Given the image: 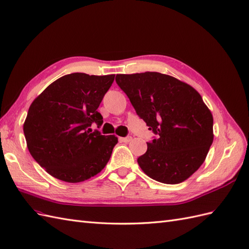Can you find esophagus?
Returning <instances> with one entry per match:
<instances>
[{
  "label": "esophagus",
  "instance_id": "1",
  "mask_svg": "<svg viewBox=\"0 0 249 249\" xmlns=\"http://www.w3.org/2000/svg\"><path fill=\"white\" fill-rule=\"evenodd\" d=\"M132 140V138L131 137H126V138H120V141L121 142H123V143H128V142H130Z\"/></svg>",
  "mask_w": 249,
  "mask_h": 249
}]
</instances>
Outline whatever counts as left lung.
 Segmentation results:
<instances>
[{"instance_id": "obj_1", "label": "left lung", "mask_w": 249, "mask_h": 249, "mask_svg": "<svg viewBox=\"0 0 249 249\" xmlns=\"http://www.w3.org/2000/svg\"><path fill=\"white\" fill-rule=\"evenodd\" d=\"M117 84L157 139L138 158L151 179L179 184L200 168L213 141V118L194 87L160 72L117 74Z\"/></svg>"}]
</instances>
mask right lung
<instances>
[{"label": "right lung", "mask_w": 249, "mask_h": 249, "mask_svg": "<svg viewBox=\"0 0 249 249\" xmlns=\"http://www.w3.org/2000/svg\"><path fill=\"white\" fill-rule=\"evenodd\" d=\"M114 74L74 72L52 83L31 103L23 130L27 147L41 167L56 179L79 183L98 175L109 161L116 136H103L98 112Z\"/></svg>", "instance_id": "right-lung-1"}]
</instances>
